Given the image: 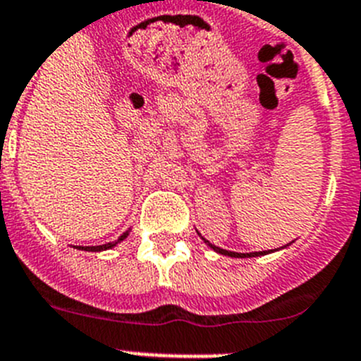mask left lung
I'll use <instances>...</instances> for the list:
<instances>
[{"instance_id": "8db88e82", "label": "left lung", "mask_w": 361, "mask_h": 361, "mask_svg": "<svg viewBox=\"0 0 361 361\" xmlns=\"http://www.w3.org/2000/svg\"><path fill=\"white\" fill-rule=\"evenodd\" d=\"M207 245L210 246V248H214V252L221 253V255H228V257H257V255H264V253L271 252V250H268V252H253V253H237V252H228V250H223V248H217V246L210 245L209 241H204Z\"/></svg>"}]
</instances>
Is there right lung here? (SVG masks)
<instances>
[{
	"mask_svg": "<svg viewBox=\"0 0 361 361\" xmlns=\"http://www.w3.org/2000/svg\"><path fill=\"white\" fill-rule=\"evenodd\" d=\"M126 235H128V232H126L124 235H120L118 241H113V243H108V245H100V246H82V250H86V252H102V250H109V248H113L115 245H118V243L122 241Z\"/></svg>",
	"mask_w": 361,
	"mask_h": 361,
	"instance_id": "obj_1",
	"label": "right lung"
}]
</instances>
